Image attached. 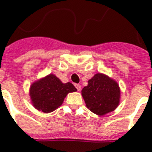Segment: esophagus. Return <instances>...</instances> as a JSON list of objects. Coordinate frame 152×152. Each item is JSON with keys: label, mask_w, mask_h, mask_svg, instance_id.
<instances>
[{"label": "esophagus", "mask_w": 152, "mask_h": 152, "mask_svg": "<svg viewBox=\"0 0 152 152\" xmlns=\"http://www.w3.org/2000/svg\"><path fill=\"white\" fill-rule=\"evenodd\" d=\"M75 88H77V91H80V89H81V87H80V84H75Z\"/></svg>", "instance_id": "obj_1"}]
</instances>
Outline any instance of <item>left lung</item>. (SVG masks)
Instances as JSON below:
<instances>
[{
  "label": "left lung",
  "instance_id": "1",
  "mask_svg": "<svg viewBox=\"0 0 152 152\" xmlns=\"http://www.w3.org/2000/svg\"><path fill=\"white\" fill-rule=\"evenodd\" d=\"M86 106L91 112L103 116L114 111L120 102V88L114 79L97 73L81 91Z\"/></svg>",
  "mask_w": 152,
  "mask_h": 152
}]
</instances>
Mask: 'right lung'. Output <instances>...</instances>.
I'll return each mask as SVG.
<instances>
[{
  "mask_svg": "<svg viewBox=\"0 0 152 152\" xmlns=\"http://www.w3.org/2000/svg\"><path fill=\"white\" fill-rule=\"evenodd\" d=\"M77 91L72 83L64 84L53 74L36 80L30 85L31 103L39 111L49 113L63 103L68 94Z\"/></svg>",
  "mask_w": 152,
  "mask_h": 152,
  "instance_id": "right-lung-1",
  "label": "right lung"
}]
</instances>
